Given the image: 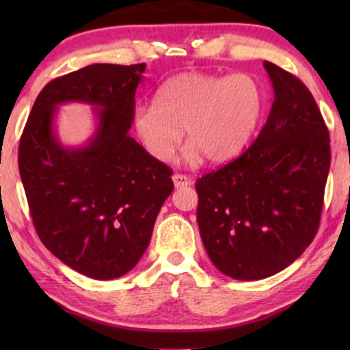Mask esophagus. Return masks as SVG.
I'll list each match as a JSON object with an SVG mask.
<instances>
[{
	"label": "esophagus",
	"mask_w": 350,
	"mask_h": 350,
	"mask_svg": "<svg viewBox=\"0 0 350 350\" xmlns=\"http://www.w3.org/2000/svg\"><path fill=\"white\" fill-rule=\"evenodd\" d=\"M172 180H174L175 188H185V186L191 185V180L188 178V176L181 175V174H175L174 176H172Z\"/></svg>",
	"instance_id": "34e87169"
}]
</instances>
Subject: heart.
I'll return each mask as SVG.
<instances>
[{
    "label": "heart",
    "mask_w": 350,
    "mask_h": 350,
    "mask_svg": "<svg viewBox=\"0 0 350 350\" xmlns=\"http://www.w3.org/2000/svg\"><path fill=\"white\" fill-rule=\"evenodd\" d=\"M262 113V90L250 75H176L157 90L156 102L133 109V129L148 154L170 162L183 131L185 161L199 164L205 157L224 164L252 140Z\"/></svg>",
    "instance_id": "obj_1"
}]
</instances>
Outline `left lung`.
Segmentation results:
<instances>
[{"mask_svg": "<svg viewBox=\"0 0 350 350\" xmlns=\"http://www.w3.org/2000/svg\"><path fill=\"white\" fill-rule=\"evenodd\" d=\"M274 103L253 145L196 181L198 223L215 267L260 280L290 266L317 234L329 170V135L312 94L271 62Z\"/></svg>", "mask_w": 350, "mask_h": 350, "instance_id": "8db88e82", "label": "left lung"}]
</instances>
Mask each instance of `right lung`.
<instances>
[{
	"label": "right lung",
	"mask_w": 350,
	"mask_h": 350,
	"mask_svg": "<svg viewBox=\"0 0 350 350\" xmlns=\"http://www.w3.org/2000/svg\"><path fill=\"white\" fill-rule=\"evenodd\" d=\"M145 68L94 64L52 79L21 138L18 170L38 236L90 279H118L137 266L174 191L170 167L129 135ZM75 101L94 108L96 129L84 146L65 147L55 118Z\"/></svg>",
	"instance_id": "1"
}]
</instances>
